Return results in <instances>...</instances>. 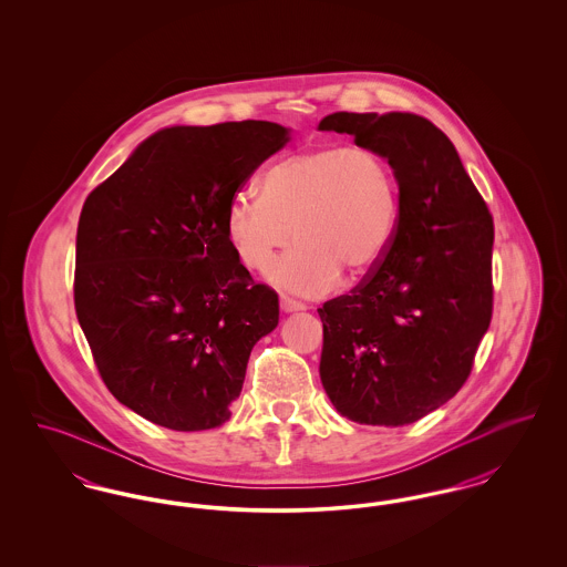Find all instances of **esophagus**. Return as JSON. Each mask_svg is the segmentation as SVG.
Segmentation results:
<instances>
[{
  "label": "esophagus",
  "mask_w": 567,
  "mask_h": 567,
  "mask_svg": "<svg viewBox=\"0 0 567 567\" xmlns=\"http://www.w3.org/2000/svg\"><path fill=\"white\" fill-rule=\"evenodd\" d=\"M280 308H282L285 312H301V310H306V303L297 301L293 297L280 296Z\"/></svg>",
  "instance_id": "34e87169"
}]
</instances>
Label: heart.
Returning a JSON list of instances; mask_svg holds the SVG:
<instances>
[{"instance_id": "1", "label": "heart", "mask_w": 567, "mask_h": 567, "mask_svg": "<svg viewBox=\"0 0 567 567\" xmlns=\"http://www.w3.org/2000/svg\"><path fill=\"white\" fill-rule=\"evenodd\" d=\"M261 190L231 197L227 240L248 270L261 271L296 236V246L268 276L276 287L299 296H323L342 270L368 274L395 236L400 183L377 148H299L271 165Z\"/></svg>"}]
</instances>
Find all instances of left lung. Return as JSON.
<instances>
[{"instance_id":"1","label":"left lung","mask_w":567,"mask_h":567,"mask_svg":"<svg viewBox=\"0 0 567 567\" xmlns=\"http://www.w3.org/2000/svg\"><path fill=\"white\" fill-rule=\"evenodd\" d=\"M321 132L389 157L400 216L351 296L324 301L321 380L361 425L402 427L455 398L493 315V216L453 142L410 112H333Z\"/></svg>"}]
</instances>
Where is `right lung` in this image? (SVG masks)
<instances>
[{
    "mask_svg": "<svg viewBox=\"0 0 567 567\" xmlns=\"http://www.w3.org/2000/svg\"><path fill=\"white\" fill-rule=\"evenodd\" d=\"M289 142L270 121L167 127L82 206L74 306L110 393L174 432L220 427L278 324L225 234L231 197Z\"/></svg>",
    "mask_w": 567,
    "mask_h": 567,
    "instance_id": "add662e5",
    "label": "right lung"
}]
</instances>
